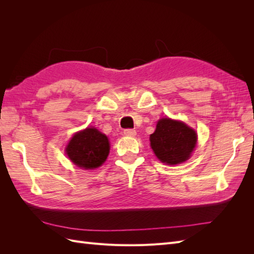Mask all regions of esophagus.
Instances as JSON below:
<instances>
[{"mask_svg":"<svg viewBox=\"0 0 254 254\" xmlns=\"http://www.w3.org/2000/svg\"><path fill=\"white\" fill-rule=\"evenodd\" d=\"M124 134L127 135V136H134L136 134V131L134 129H125Z\"/></svg>","mask_w":254,"mask_h":254,"instance_id":"34e87169","label":"esophagus"}]
</instances>
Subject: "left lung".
I'll return each mask as SVG.
<instances>
[{"mask_svg":"<svg viewBox=\"0 0 254 254\" xmlns=\"http://www.w3.org/2000/svg\"><path fill=\"white\" fill-rule=\"evenodd\" d=\"M149 140L153 152L161 162L177 165L190 159L196 147L197 133L186 123L165 118L159 120Z\"/></svg>","mask_w":254,"mask_h":254,"instance_id":"8db88e82","label":"left lung"}]
</instances>
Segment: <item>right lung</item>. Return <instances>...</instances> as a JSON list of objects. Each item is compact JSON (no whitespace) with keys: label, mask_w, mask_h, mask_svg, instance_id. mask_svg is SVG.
I'll return each instance as SVG.
<instances>
[{"label":"right lung","mask_w":254,"mask_h":254,"mask_svg":"<svg viewBox=\"0 0 254 254\" xmlns=\"http://www.w3.org/2000/svg\"><path fill=\"white\" fill-rule=\"evenodd\" d=\"M109 150L108 137L94 127L76 132L65 147L68 159L84 170H94L101 166L108 157Z\"/></svg>","instance_id":"right-lung-1"}]
</instances>
